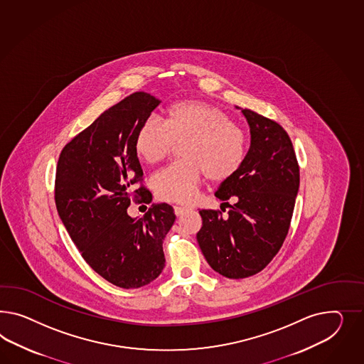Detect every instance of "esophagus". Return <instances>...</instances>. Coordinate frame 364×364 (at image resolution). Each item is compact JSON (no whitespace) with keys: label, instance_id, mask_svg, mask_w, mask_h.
I'll use <instances>...</instances> for the list:
<instances>
[{"label":"esophagus","instance_id":"esophagus-1","mask_svg":"<svg viewBox=\"0 0 364 364\" xmlns=\"http://www.w3.org/2000/svg\"><path fill=\"white\" fill-rule=\"evenodd\" d=\"M173 210H175V215L176 216H183L186 212H187V208L184 207H173Z\"/></svg>","mask_w":364,"mask_h":364}]
</instances>
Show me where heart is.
Masks as SVG:
<instances>
[{
	"label": "heart",
	"mask_w": 364,
	"mask_h": 364,
	"mask_svg": "<svg viewBox=\"0 0 364 364\" xmlns=\"http://www.w3.org/2000/svg\"><path fill=\"white\" fill-rule=\"evenodd\" d=\"M181 144L184 160L161 169L152 178L157 197L168 203H192L205 173L212 181L235 176L247 151L245 131L221 108L197 99L171 105L163 124L155 120L143 123L134 149L144 163L157 164Z\"/></svg>",
	"instance_id": "1"
}]
</instances>
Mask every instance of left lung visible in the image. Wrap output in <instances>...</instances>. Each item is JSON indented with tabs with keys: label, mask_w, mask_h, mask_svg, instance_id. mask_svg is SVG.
<instances>
[{
	"label": "left lung",
	"mask_w": 364,
	"mask_h": 364,
	"mask_svg": "<svg viewBox=\"0 0 364 364\" xmlns=\"http://www.w3.org/2000/svg\"><path fill=\"white\" fill-rule=\"evenodd\" d=\"M241 111L250 127V147L242 167L215 193L224 204L230 198L236 203L226 217L200 210L203 226L196 236L210 267L233 279L259 273L274 258L299 188V166L285 129L252 109Z\"/></svg>",
	"instance_id": "obj_1"
}]
</instances>
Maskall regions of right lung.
<instances>
[{
  "label": "right lung",
  "mask_w": 364,
  "mask_h": 364,
  "mask_svg": "<svg viewBox=\"0 0 364 364\" xmlns=\"http://www.w3.org/2000/svg\"><path fill=\"white\" fill-rule=\"evenodd\" d=\"M159 105L147 92L131 94L71 139L57 164L54 198L63 225L91 269L123 289L148 285L163 272V240L176 218L166 203L143 218L127 213L131 200L152 201L134 141Z\"/></svg>",
  "instance_id": "obj_1"
}]
</instances>
